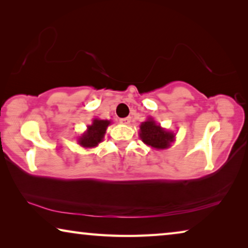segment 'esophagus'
Instances as JSON below:
<instances>
[{
    "label": "esophagus",
    "mask_w": 248,
    "mask_h": 248,
    "mask_svg": "<svg viewBox=\"0 0 248 248\" xmlns=\"http://www.w3.org/2000/svg\"><path fill=\"white\" fill-rule=\"evenodd\" d=\"M130 121H131V118L130 117L121 118V119H120V123L123 124H130Z\"/></svg>",
    "instance_id": "1"
}]
</instances>
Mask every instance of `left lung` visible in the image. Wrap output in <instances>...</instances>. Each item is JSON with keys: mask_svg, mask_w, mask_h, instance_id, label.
Masks as SVG:
<instances>
[{"mask_svg": "<svg viewBox=\"0 0 248 248\" xmlns=\"http://www.w3.org/2000/svg\"><path fill=\"white\" fill-rule=\"evenodd\" d=\"M139 136L145 144L158 150L170 147L175 137L173 132L167 131L156 124L153 118H148L147 121L141 124Z\"/></svg>", "mask_w": 248, "mask_h": 248, "instance_id": "1", "label": "left lung"}]
</instances>
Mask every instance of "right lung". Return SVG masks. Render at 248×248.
<instances>
[{
    "instance_id": "right-lung-1",
    "label": "right lung",
    "mask_w": 248,
    "mask_h": 248,
    "mask_svg": "<svg viewBox=\"0 0 248 248\" xmlns=\"http://www.w3.org/2000/svg\"><path fill=\"white\" fill-rule=\"evenodd\" d=\"M110 124L109 120L93 119V124L88 125L87 131L78 138V143L84 148H93L101 142L106 133V129Z\"/></svg>"
}]
</instances>
